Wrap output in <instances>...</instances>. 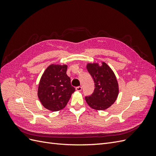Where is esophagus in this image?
<instances>
[{
  "instance_id": "obj_1",
  "label": "esophagus",
  "mask_w": 156,
  "mask_h": 156,
  "mask_svg": "<svg viewBox=\"0 0 156 156\" xmlns=\"http://www.w3.org/2000/svg\"><path fill=\"white\" fill-rule=\"evenodd\" d=\"M75 89H76L77 91L80 92V91L82 90V87H77L76 88H75Z\"/></svg>"
}]
</instances>
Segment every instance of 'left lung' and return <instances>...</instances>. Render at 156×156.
Here are the masks:
<instances>
[{"label":"left lung","instance_id":"8db88e82","mask_svg":"<svg viewBox=\"0 0 156 156\" xmlns=\"http://www.w3.org/2000/svg\"><path fill=\"white\" fill-rule=\"evenodd\" d=\"M94 82V90L86 96L88 105L96 110H105L116 101L119 94V85L115 73L108 66L102 62L88 64L87 66Z\"/></svg>","mask_w":156,"mask_h":156}]
</instances>
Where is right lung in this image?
I'll return each instance as SVG.
<instances>
[{"label":"right lung","instance_id":"1","mask_svg":"<svg viewBox=\"0 0 156 156\" xmlns=\"http://www.w3.org/2000/svg\"><path fill=\"white\" fill-rule=\"evenodd\" d=\"M66 71V65H51L41 76L37 96L41 104L48 110L62 109L75 90Z\"/></svg>","mask_w":156,"mask_h":156}]
</instances>
